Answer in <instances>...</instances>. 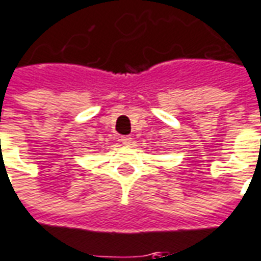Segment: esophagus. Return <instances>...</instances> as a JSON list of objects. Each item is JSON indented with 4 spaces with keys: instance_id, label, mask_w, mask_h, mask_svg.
I'll return each instance as SVG.
<instances>
[{
    "instance_id": "34e87169",
    "label": "esophagus",
    "mask_w": 261,
    "mask_h": 261,
    "mask_svg": "<svg viewBox=\"0 0 261 261\" xmlns=\"http://www.w3.org/2000/svg\"><path fill=\"white\" fill-rule=\"evenodd\" d=\"M120 141H121V144H124V145H130L133 143V138L130 136H123L120 137Z\"/></svg>"
}]
</instances>
